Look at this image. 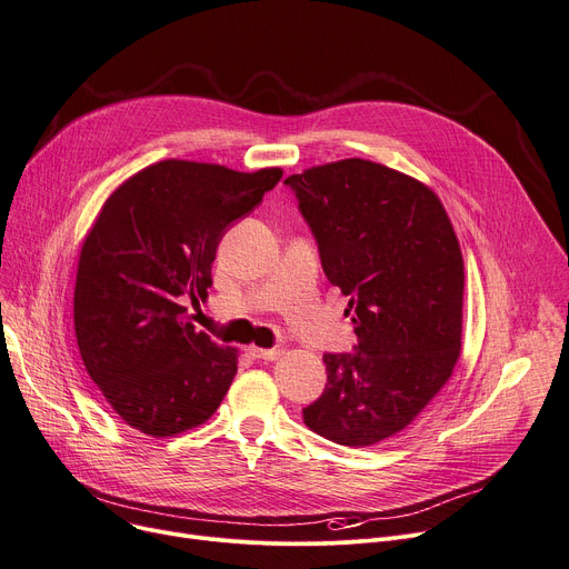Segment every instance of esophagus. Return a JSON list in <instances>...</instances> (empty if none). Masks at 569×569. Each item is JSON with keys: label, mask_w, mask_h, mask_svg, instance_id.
<instances>
[{"label": "esophagus", "mask_w": 569, "mask_h": 569, "mask_svg": "<svg viewBox=\"0 0 569 569\" xmlns=\"http://www.w3.org/2000/svg\"><path fill=\"white\" fill-rule=\"evenodd\" d=\"M249 355L253 359H262V361H277L283 355V350L281 348H251Z\"/></svg>", "instance_id": "1"}]
</instances>
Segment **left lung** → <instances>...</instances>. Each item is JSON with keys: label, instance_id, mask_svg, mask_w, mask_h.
I'll return each instance as SVG.
<instances>
[{"label": "left lung", "instance_id": "obj_1", "mask_svg": "<svg viewBox=\"0 0 569 569\" xmlns=\"http://www.w3.org/2000/svg\"><path fill=\"white\" fill-rule=\"evenodd\" d=\"M286 184L357 333L352 352L322 357L327 387L301 413L333 443L372 446L405 430L458 363L460 242L432 189L385 164L350 158Z\"/></svg>", "mask_w": 569, "mask_h": 569}]
</instances>
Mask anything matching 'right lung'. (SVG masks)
Instances as JSON below:
<instances>
[{
	"label": "right lung",
	"mask_w": 569,
	"mask_h": 569,
	"mask_svg": "<svg viewBox=\"0 0 569 569\" xmlns=\"http://www.w3.org/2000/svg\"><path fill=\"white\" fill-rule=\"evenodd\" d=\"M281 176L162 160L104 201L80 251L74 336L89 377L130 428L173 437L221 405L238 350L199 331L182 301L208 297L226 229Z\"/></svg>",
	"instance_id": "add662e5"
}]
</instances>
